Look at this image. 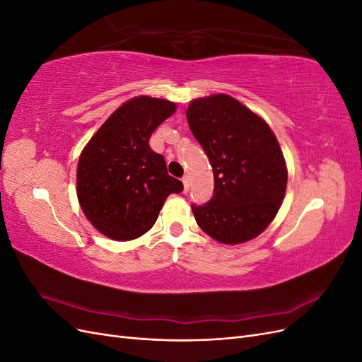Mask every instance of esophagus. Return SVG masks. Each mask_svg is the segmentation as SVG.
<instances>
[{"label": "esophagus", "mask_w": 362, "mask_h": 362, "mask_svg": "<svg viewBox=\"0 0 362 362\" xmlns=\"http://www.w3.org/2000/svg\"><path fill=\"white\" fill-rule=\"evenodd\" d=\"M182 184H184V193H187L189 189H190V180H189L187 175H184V177H182Z\"/></svg>", "instance_id": "34e87169"}]
</instances>
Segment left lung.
<instances>
[{
    "label": "left lung",
    "instance_id": "1",
    "mask_svg": "<svg viewBox=\"0 0 362 362\" xmlns=\"http://www.w3.org/2000/svg\"><path fill=\"white\" fill-rule=\"evenodd\" d=\"M189 127L214 175L211 199L192 204L196 222L214 240L237 245L261 234L287 187L282 151L269 125L228 95L190 103Z\"/></svg>",
    "mask_w": 362,
    "mask_h": 362
}]
</instances>
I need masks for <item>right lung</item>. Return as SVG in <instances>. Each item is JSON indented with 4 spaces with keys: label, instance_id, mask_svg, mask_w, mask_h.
<instances>
[{
    "label": "right lung",
    "instance_id": "obj_1",
    "mask_svg": "<svg viewBox=\"0 0 362 362\" xmlns=\"http://www.w3.org/2000/svg\"><path fill=\"white\" fill-rule=\"evenodd\" d=\"M173 112L170 101L134 98L105 120L81 152L76 194L86 217L104 235L119 242L144 235L168 196L182 192L164 157L149 146L151 134Z\"/></svg>",
    "mask_w": 362,
    "mask_h": 362
}]
</instances>
